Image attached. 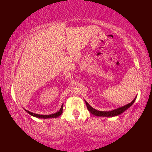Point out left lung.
Listing matches in <instances>:
<instances>
[{
	"mask_svg": "<svg viewBox=\"0 0 152 152\" xmlns=\"http://www.w3.org/2000/svg\"><path fill=\"white\" fill-rule=\"evenodd\" d=\"M137 96L134 99V100L131 102L129 103V104H126L124 106H121L120 108H118L117 109H114L112 110L111 111H99L96 110L95 108H93L92 106H90L88 102L86 101V104L87 106V108H88V110L89 111L90 113H91L92 114L95 115L96 116H100V117H114V116H116L118 115H120L122 114L123 112H125L126 110H127L129 108H130L131 106L133 104V103L134 102L135 100L137 99Z\"/></svg>",
	"mask_w": 152,
	"mask_h": 152,
	"instance_id": "obj_1",
	"label": "left lung"
}]
</instances>
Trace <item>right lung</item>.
<instances>
[{
  "mask_svg": "<svg viewBox=\"0 0 152 152\" xmlns=\"http://www.w3.org/2000/svg\"><path fill=\"white\" fill-rule=\"evenodd\" d=\"M63 104H62V106H61V107L59 111H57L56 113H54L53 114H49V115H40V114H35V113H33V112H31L30 111L27 110L26 109H24V110L32 116H34V117H36L38 118H43V119H48V118H56L57 117H59V116L61 115V114L63 113Z\"/></svg>",
  "mask_w": 152,
  "mask_h": 152,
  "instance_id": "1",
  "label": "right lung"
}]
</instances>
